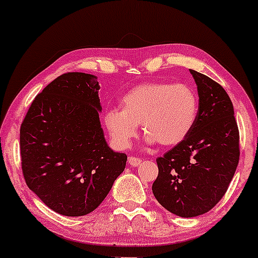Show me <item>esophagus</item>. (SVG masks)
<instances>
[{"label": "esophagus", "mask_w": 258, "mask_h": 258, "mask_svg": "<svg viewBox=\"0 0 258 258\" xmlns=\"http://www.w3.org/2000/svg\"><path fill=\"white\" fill-rule=\"evenodd\" d=\"M128 164L131 165V166H139V165L142 164V160L136 158V156H130L128 158Z\"/></svg>", "instance_id": "34e87169"}]
</instances>
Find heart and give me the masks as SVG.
Listing matches in <instances>:
<instances>
[{"mask_svg": "<svg viewBox=\"0 0 258 258\" xmlns=\"http://www.w3.org/2000/svg\"><path fill=\"white\" fill-rule=\"evenodd\" d=\"M121 110L104 114V125L119 149L130 147L141 123L147 142L174 147L188 137L199 111L198 94L190 86L170 82H146L122 96Z\"/></svg>", "mask_w": 258, "mask_h": 258, "instance_id": "heart-1", "label": "heart"}]
</instances>
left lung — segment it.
Segmentation results:
<instances>
[{
    "instance_id": "8db88e82",
    "label": "left lung",
    "mask_w": 258,
    "mask_h": 258,
    "mask_svg": "<svg viewBox=\"0 0 258 258\" xmlns=\"http://www.w3.org/2000/svg\"><path fill=\"white\" fill-rule=\"evenodd\" d=\"M199 111L182 143L156 159L153 194L171 214L197 217L226 194L239 162V130L229 96L220 84L195 70Z\"/></svg>"
}]
</instances>
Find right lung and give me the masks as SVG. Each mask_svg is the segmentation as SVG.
Masks as SVG:
<instances>
[{
    "mask_svg": "<svg viewBox=\"0 0 258 258\" xmlns=\"http://www.w3.org/2000/svg\"><path fill=\"white\" fill-rule=\"evenodd\" d=\"M99 88L91 74H63L35 97L20 126L26 184L63 216L94 211L126 167V154L104 138Z\"/></svg>",
    "mask_w": 258,
    "mask_h": 258,
    "instance_id": "add662e5",
    "label": "right lung"
}]
</instances>
